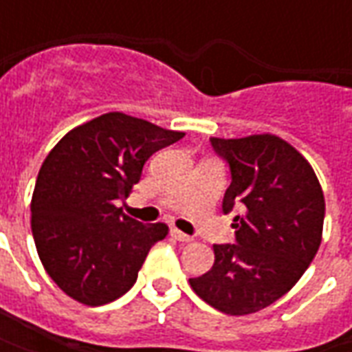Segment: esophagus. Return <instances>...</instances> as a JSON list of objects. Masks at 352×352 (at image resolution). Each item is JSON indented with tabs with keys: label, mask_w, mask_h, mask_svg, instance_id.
<instances>
[{
	"label": "esophagus",
	"mask_w": 352,
	"mask_h": 352,
	"mask_svg": "<svg viewBox=\"0 0 352 352\" xmlns=\"http://www.w3.org/2000/svg\"><path fill=\"white\" fill-rule=\"evenodd\" d=\"M171 236L175 237L177 241H181V243H190V241H192L190 236H186V234H183L181 230H177V228L171 230Z\"/></svg>",
	"instance_id": "34e87169"
}]
</instances>
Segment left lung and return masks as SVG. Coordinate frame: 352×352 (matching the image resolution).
<instances>
[{
	"label": "left lung",
	"mask_w": 352,
	"mask_h": 352,
	"mask_svg": "<svg viewBox=\"0 0 352 352\" xmlns=\"http://www.w3.org/2000/svg\"><path fill=\"white\" fill-rule=\"evenodd\" d=\"M211 145L232 173L222 211L241 213L232 224L236 243L213 245V267L190 287L214 309L249 315L287 294L313 262L324 194L309 162L277 135L211 138Z\"/></svg>",
	"instance_id": "8db88e82"
}]
</instances>
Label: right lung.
<instances>
[{"mask_svg":"<svg viewBox=\"0 0 352 352\" xmlns=\"http://www.w3.org/2000/svg\"><path fill=\"white\" fill-rule=\"evenodd\" d=\"M184 138L143 118L105 113L67 131L43 162L32 196V234L50 279L96 307L126 294L164 222L143 224L120 201L156 151Z\"/></svg>","mask_w":352,"mask_h":352,"instance_id":"right-lung-1","label":"right lung"}]
</instances>
